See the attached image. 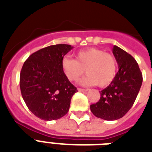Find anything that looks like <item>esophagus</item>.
Instances as JSON below:
<instances>
[{"mask_svg":"<svg viewBox=\"0 0 152 152\" xmlns=\"http://www.w3.org/2000/svg\"><path fill=\"white\" fill-rule=\"evenodd\" d=\"M79 91H80V92H86V91H88V89H83V88H78Z\"/></svg>","mask_w":152,"mask_h":152,"instance_id":"obj_1","label":"esophagus"}]
</instances>
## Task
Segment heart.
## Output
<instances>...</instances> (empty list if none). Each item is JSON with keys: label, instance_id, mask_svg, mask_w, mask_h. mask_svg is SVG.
<instances>
[{"label": "heart", "instance_id": "b5f03b06", "mask_svg": "<svg viewBox=\"0 0 152 152\" xmlns=\"http://www.w3.org/2000/svg\"><path fill=\"white\" fill-rule=\"evenodd\" d=\"M76 59L64 57L61 69L70 81H77L84 72L88 75L80 80L84 86L96 85L103 88L109 85L115 77L117 61L110 53L97 48H88L75 54Z\"/></svg>", "mask_w": 152, "mask_h": 152}]
</instances>
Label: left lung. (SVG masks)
Segmentation results:
<instances>
[{
    "mask_svg": "<svg viewBox=\"0 0 152 152\" xmlns=\"http://www.w3.org/2000/svg\"><path fill=\"white\" fill-rule=\"evenodd\" d=\"M113 53L119 70L111 83L100 91L99 101L91 105L95 117L106 121L121 118L129 110L142 85L143 76L133 57L117 46Z\"/></svg>",
    "mask_w": 152,
    "mask_h": 152,
    "instance_id": "1",
    "label": "left lung"
}]
</instances>
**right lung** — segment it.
Here are the masks:
<instances>
[{
  "instance_id": "1",
  "label": "right lung",
  "mask_w": 152,
  "mask_h": 152,
  "mask_svg": "<svg viewBox=\"0 0 152 152\" xmlns=\"http://www.w3.org/2000/svg\"><path fill=\"white\" fill-rule=\"evenodd\" d=\"M73 48L57 44L41 49L23 65L20 86L23 99L32 113L45 121L57 120L69 110L77 91L61 69V60Z\"/></svg>"
}]
</instances>
